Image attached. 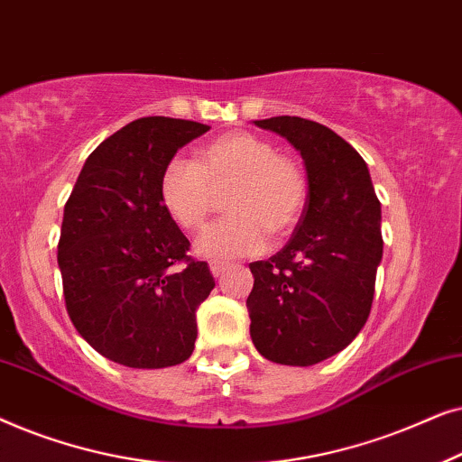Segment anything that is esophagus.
<instances>
[{
	"label": "esophagus",
	"mask_w": 462,
	"mask_h": 462,
	"mask_svg": "<svg viewBox=\"0 0 462 462\" xmlns=\"http://www.w3.org/2000/svg\"><path fill=\"white\" fill-rule=\"evenodd\" d=\"M226 269H229V264H226V263H217V261L210 263V271H212L214 277H220Z\"/></svg>",
	"instance_id": "34e87169"
}]
</instances>
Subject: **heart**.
<instances>
[{
    "mask_svg": "<svg viewBox=\"0 0 462 462\" xmlns=\"http://www.w3.org/2000/svg\"><path fill=\"white\" fill-rule=\"evenodd\" d=\"M309 174L292 155L280 153L275 143L229 132L195 151V162L174 157L160 174V201L170 218L185 231H199L226 195L231 217L212 225L198 242L210 261L248 256L282 239L300 223L309 204Z\"/></svg>",
    "mask_w": 462,
    "mask_h": 462,
    "instance_id": "obj_1",
    "label": "heart"
}]
</instances>
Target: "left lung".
<instances>
[{
  "label": "left lung",
  "mask_w": 462,
  "mask_h": 462,
  "mask_svg": "<svg viewBox=\"0 0 462 462\" xmlns=\"http://www.w3.org/2000/svg\"><path fill=\"white\" fill-rule=\"evenodd\" d=\"M288 138L309 174V204L290 242L250 263L252 343L269 362L313 365L343 351L368 321L383 258L381 201L364 157L311 119H258Z\"/></svg>",
  "instance_id": "1"
}]
</instances>
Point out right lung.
Here are the masks:
<instances>
[{
  "mask_svg": "<svg viewBox=\"0 0 462 462\" xmlns=\"http://www.w3.org/2000/svg\"><path fill=\"white\" fill-rule=\"evenodd\" d=\"M208 130L189 119H136L92 151L69 195L59 239L67 313L111 362L168 368L195 349V311L214 277L163 210L160 174Z\"/></svg>",
  "mask_w": 462,
  "mask_h": 462,
  "instance_id": "add662e5",
  "label": "right lung"
}]
</instances>
